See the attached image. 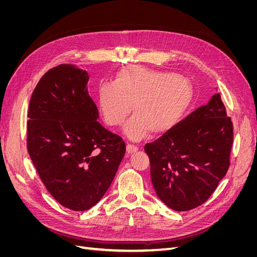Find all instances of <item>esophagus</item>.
I'll return each instance as SVG.
<instances>
[{"instance_id":"1","label":"esophagus","mask_w":257,"mask_h":257,"mask_svg":"<svg viewBox=\"0 0 257 257\" xmlns=\"http://www.w3.org/2000/svg\"><path fill=\"white\" fill-rule=\"evenodd\" d=\"M136 151H138V148L134 145H131V144H127L126 146V152L128 154H132V153H135Z\"/></svg>"}]
</instances>
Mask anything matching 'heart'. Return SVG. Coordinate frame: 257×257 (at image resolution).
<instances>
[{
    "label": "heart",
    "instance_id": "1",
    "mask_svg": "<svg viewBox=\"0 0 257 257\" xmlns=\"http://www.w3.org/2000/svg\"><path fill=\"white\" fill-rule=\"evenodd\" d=\"M192 87L185 77L139 66L119 69L113 82L99 84L97 100L104 121L119 126L133 106L134 115L124 127L132 141L163 134L182 120L192 102Z\"/></svg>",
    "mask_w": 257,
    "mask_h": 257
}]
</instances>
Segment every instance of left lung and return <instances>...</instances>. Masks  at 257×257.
<instances>
[{
    "label": "left lung",
    "mask_w": 257,
    "mask_h": 257,
    "mask_svg": "<svg viewBox=\"0 0 257 257\" xmlns=\"http://www.w3.org/2000/svg\"><path fill=\"white\" fill-rule=\"evenodd\" d=\"M232 136V123L215 93L207 105L147 144L158 197L175 211L203 205L227 173Z\"/></svg>",
    "instance_id": "obj_1"
}]
</instances>
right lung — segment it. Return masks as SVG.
Segmentation results:
<instances>
[{
  "label": "right lung",
  "mask_w": 257,
  "mask_h": 257,
  "mask_svg": "<svg viewBox=\"0 0 257 257\" xmlns=\"http://www.w3.org/2000/svg\"><path fill=\"white\" fill-rule=\"evenodd\" d=\"M87 71L61 64L46 73L31 96L28 151L46 189L74 211L97 204L125 154V144L98 123Z\"/></svg>",
  "instance_id": "obj_1"
}]
</instances>
